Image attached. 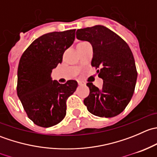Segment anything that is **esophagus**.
<instances>
[{
    "label": "esophagus",
    "mask_w": 157,
    "mask_h": 157,
    "mask_svg": "<svg viewBox=\"0 0 157 157\" xmlns=\"http://www.w3.org/2000/svg\"><path fill=\"white\" fill-rule=\"evenodd\" d=\"M78 84L80 85V86H83V85H85V84H86V83H85V82L81 81V80H79V81H78Z\"/></svg>",
    "instance_id": "34e87169"
}]
</instances>
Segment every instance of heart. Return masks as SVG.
<instances>
[{
    "mask_svg": "<svg viewBox=\"0 0 157 157\" xmlns=\"http://www.w3.org/2000/svg\"><path fill=\"white\" fill-rule=\"evenodd\" d=\"M80 43H83V42H80Z\"/></svg>",
    "mask_w": 157,
    "mask_h": 157,
    "instance_id": "obj_1",
    "label": "heart"
}]
</instances>
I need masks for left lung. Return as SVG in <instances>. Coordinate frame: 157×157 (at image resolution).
I'll use <instances>...</instances> for the list:
<instances>
[{"label":"left lung","mask_w":157,"mask_h":157,"mask_svg":"<svg viewBox=\"0 0 157 157\" xmlns=\"http://www.w3.org/2000/svg\"><path fill=\"white\" fill-rule=\"evenodd\" d=\"M77 39L92 45L91 65L103 80L102 89L86 83L90 95L83 100L90 113L112 118L124 111L135 88L137 72L131 48L119 36L107 27L97 25L77 30Z\"/></svg>","instance_id":"1"}]
</instances>
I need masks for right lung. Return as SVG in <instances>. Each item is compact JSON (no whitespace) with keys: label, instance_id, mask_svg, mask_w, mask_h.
<instances>
[{"label":"right lung","instance_id":"1","mask_svg":"<svg viewBox=\"0 0 157 157\" xmlns=\"http://www.w3.org/2000/svg\"><path fill=\"white\" fill-rule=\"evenodd\" d=\"M74 39L75 29L42 35L20 58L17 95L29 119L40 127H52L64 119L66 101L77 87L76 80L61 84L51 77L52 70L62 62L64 51Z\"/></svg>","mask_w":157,"mask_h":157}]
</instances>
